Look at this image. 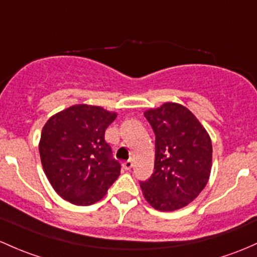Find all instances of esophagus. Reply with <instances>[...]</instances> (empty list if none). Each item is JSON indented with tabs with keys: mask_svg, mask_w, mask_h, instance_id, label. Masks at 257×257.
I'll return each instance as SVG.
<instances>
[{
	"mask_svg": "<svg viewBox=\"0 0 257 257\" xmlns=\"http://www.w3.org/2000/svg\"><path fill=\"white\" fill-rule=\"evenodd\" d=\"M133 166H134L133 160H128V161H125V163L123 164V167H124V169H125V170H131Z\"/></svg>",
	"mask_w": 257,
	"mask_h": 257,
	"instance_id": "obj_1",
	"label": "esophagus"
}]
</instances>
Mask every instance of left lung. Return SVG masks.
I'll return each instance as SVG.
<instances>
[{
	"mask_svg": "<svg viewBox=\"0 0 257 257\" xmlns=\"http://www.w3.org/2000/svg\"><path fill=\"white\" fill-rule=\"evenodd\" d=\"M155 133V165L140 181L155 209L171 212L192 202L206 187L212 169V142L190 109L167 102L144 113Z\"/></svg>",
	"mask_w": 257,
	"mask_h": 257,
	"instance_id": "obj_1",
	"label": "left lung"
}]
</instances>
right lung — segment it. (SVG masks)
<instances>
[{"mask_svg": "<svg viewBox=\"0 0 257 257\" xmlns=\"http://www.w3.org/2000/svg\"><path fill=\"white\" fill-rule=\"evenodd\" d=\"M117 117L98 106L76 104L49 118L42 131L39 154L54 190L76 206H91L120 174V164L104 140Z\"/></svg>", "mask_w": 257, "mask_h": 257, "instance_id": "1", "label": "right lung"}]
</instances>
